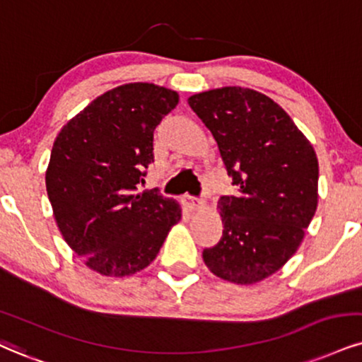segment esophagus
<instances>
[{
  "instance_id": "esophagus-1",
  "label": "esophagus",
  "mask_w": 362,
  "mask_h": 362,
  "mask_svg": "<svg viewBox=\"0 0 362 362\" xmlns=\"http://www.w3.org/2000/svg\"><path fill=\"white\" fill-rule=\"evenodd\" d=\"M182 204H185L186 209H189V211H198V209H202L204 206V203L202 199L198 198H193V196H182Z\"/></svg>"
}]
</instances>
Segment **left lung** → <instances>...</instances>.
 <instances>
[{
    "instance_id": "obj_1",
    "label": "left lung",
    "mask_w": 362,
    "mask_h": 362,
    "mask_svg": "<svg viewBox=\"0 0 362 362\" xmlns=\"http://www.w3.org/2000/svg\"><path fill=\"white\" fill-rule=\"evenodd\" d=\"M188 104L215 137L236 196H221V240L203 250L216 276L252 285L280 270L317 209V156L290 115L265 93L221 87Z\"/></svg>"
}]
</instances>
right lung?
<instances>
[{"instance_id":"1","label":"right lung","mask_w":362,"mask_h":362,"mask_svg":"<svg viewBox=\"0 0 362 362\" xmlns=\"http://www.w3.org/2000/svg\"><path fill=\"white\" fill-rule=\"evenodd\" d=\"M180 102L154 83L102 93L62 127L45 182L53 216L88 269L127 276L146 269L181 220L180 203L158 189L136 193L154 159V129Z\"/></svg>"}]
</instances>
